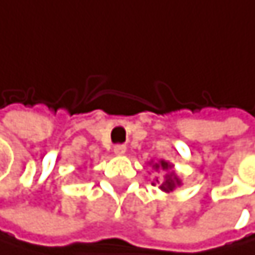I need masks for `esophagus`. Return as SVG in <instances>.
Returning <instances> with one entry per match:
<instances>
[{
    "label": "esophagus",
    "mask_w": 255,
    "mask_h": 255,
    "mask_svg": "<svg viewBox=\"0 0 255 255\" xmlns=\"http://www.w3.org/2000/svg\"><path fill=\"white\" fill-rule=\"evenodd\" d=\"M114 153L116 155H125L126 153V146L125 144H117L114 147Z\"/></svg>",
    "instance_id": "1"
}]
</instances>
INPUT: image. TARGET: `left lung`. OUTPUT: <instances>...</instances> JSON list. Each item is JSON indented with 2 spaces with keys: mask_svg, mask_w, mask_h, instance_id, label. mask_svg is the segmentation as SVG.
<instances>
[{
  "mask_svg": "<svg viewBox=\"0 0 255 255\" xmlns=\"http://www.w3.org/2000/svg\"><path fill=\"white\" fill-rule=\"evenodd\" d=\"M150 164H152V162H150ZM152 167H153L155 170H172L173 165H172V164H169L167 161L161 159L159 162H153ZM156 182L159 184V188L162 190V192H165V193L173 192V190H175L178 185H181V179L176 176V173H175V172H169L167 175H165V178H164V181H162V182H159V181H158V178H156ZM152 184L155 185V182H152Z\"/></svg>",
  "mask_w": 255,
  "mask_h": 255,
  "instance_id": "obj_1",
  "label": "left lung"
}]
</instances>
